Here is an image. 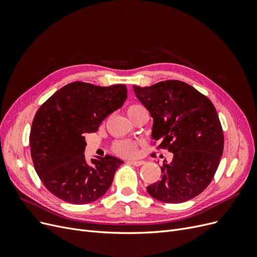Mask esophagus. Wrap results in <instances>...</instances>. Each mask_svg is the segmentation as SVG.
<instances>
[{"label": "esophagus", "mask_w": 257, "mask_h": 257, "mask_svg": "<svg viewBox=\"0 0 257 257\" xmlns=\"http://www.w3.org/2000/svg\"><path fill=\"white\" fill-rule=\"evenodd\" d=\"M128 163L134 166H142L143 164H145L144 161H128Z\"/></svg>", "instance_id": "1"}]
</instances>
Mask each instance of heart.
<instances>
[{
  "label": "heart",
  "mask_w": 257,
  "mask_h": 257,
  "mask_svg": "<svg viewBox=\"0 0 257 257\" xmlns=\"http://www.w3.org/2000/svg\"><path fill=\"white\" fill-rule=\"evenodd\" d=\"M139 109H143V107L139 105H131L126 109L127 115L133 114ZM112 150L116 154L121 155V157H133V155L136 154V151H137V144L135 142L123 139V141H118L113 144Z\"/></svg>",
  "instance_id": "heart-1"
}]
</instances>
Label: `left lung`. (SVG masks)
<instances>
[{
	"instance_id": "obj_1",
	"label": "left lung",
	"mask_w": 257,
	"mask_h": 257,
	"mask_svg": "<svg viewBox=\"0 0 257 257\" xmlns=\"http://www.w3.org/2000/svg\"><path fill=\"white\" fill-rule=\"evenodd\" d=\"M133 89L153 118L158 148L173 152L172 162L161 167V180L147 186L148 193L168 204L196 197L211 182L223 154V130L211 100L179 80Z\"/></svg>"
}]
</instances>
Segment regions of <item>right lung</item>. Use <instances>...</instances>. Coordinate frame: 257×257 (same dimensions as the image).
Returning <instances> with one entry per match:
<instances>
[{
  "mask_svg": "<svg viewBox=\"0 0 257 257\" xmlns=\"http://www.w3.org/2000/svg\"><path fill=\"white\" fill-rule=\"evenodd\" d=\"M125 84L98 87L75 81L51 95L37 110L30 133L36 173L54 196L74 205L102 197L123 161L110 155L84 158L85 134L94 133L107 115L124 104Z\"/></svg>",
  "mask_w": 257,
  "mask_h": 257,
  "instance_id": "1",
  "label": "right lung"
}]
</instances>
